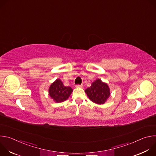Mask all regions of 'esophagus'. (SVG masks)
I'll return each instance as SVG.
<instances>
[{"label":"esophagus","mask_w":156,"mask_h":156,"mask_svg":"<svg viewBox=\"0 0 156 156\" xmlns=\"http://www.w3.org/2000/svg\"><path fill=\"white\" fill-rule=\"evenodd\" d=\"M83 87V84H77V85H76V87H81V88H82Z\"/></svg>","instance_id":"obj_1"}]
</instances>
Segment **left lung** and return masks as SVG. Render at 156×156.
Segmentation results:
<instances>
[{
	"instance_id": "left-lung-1",
	"label": "left lung",
	"mask_w": 156,
	"mask_h": 156,
	"mask_svg": "<svg viewBox=\"0 0 156 156\" xmlns=\"http://www.w3.org/2000/svg\"><path fill=\"white\" fill-rule=\"evenodd\" d=\"M90 99L98 104H104L110 96V89L107 83L97 79L91 86L85 90Z\"/></svg>"
}]
</instances>
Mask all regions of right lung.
<instances>
[{
	"label": "right lung",
	"mask_w": 156,
	"mask_h": 156,
	"mask_svg": "<svg viewBox=\"0 0 156 156\" xmlns=\"http://www.w3.org/2000/svg\"><path fill=\"white\" fill-rule=\"evenodd\" d=\"M72 91L73 90L71 87L65 86L59 79H57L52 83L49 89L50 97L57 103L62 102L68 99Z\"/></svg>",
	"instance_id": "obj_1"
}]
</instances>
